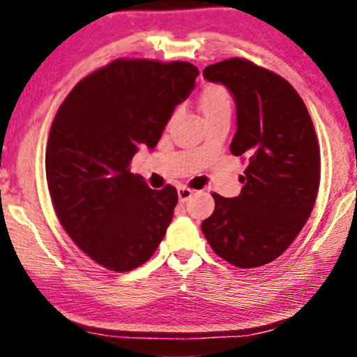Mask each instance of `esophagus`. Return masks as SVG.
Segmentation results:
<instances>
[{"mask_svg":"<svg viewBox=\"0 0 357 357\" xmlns=\"http://www.w3.org/2000/svg\"><path fill=\"white\" fill-rule=\"evenodd\" d=\"M192 195H193V190L187 189V187H179V189H178V198H179L181 203L189 202L190 198H192Z\"/></svg>","mask_w":357,"mask_h":357,"instance_id":"34e87169","label":"esophagus"}]
</instances>
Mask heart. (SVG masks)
Here are the masks:
<instances>
[{"label": "heart", "mask_w": 357, "mask_h": 357, "mask_svg": "<svg viewBox=\"0 0 357 357\" xmlns=\"http://www.w3.org/2000/svg\"><path fill=\"white\" fill-rule=\"evenodd\" d=\"M200 108L204 118L214 116V114L229 113L231 110V100L225 88L222 86H208L200 96Z\"/></svg>", "instance_id": "b5f03b06"}]
</instances>
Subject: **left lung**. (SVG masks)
I'll list each match as a JSON object with an SVG mask.
<instances>
[{
  "mask_svg": "<svg viewBox=\"0 0 357 357\" xmlns=\"http://www.w3.org/2000/svg\"><path fill=\"white\" fill-rule=\"evenodd\" d=\"M236 105L229 151L249 160L241 195L214 193L202 231L220 258L258 268L279 258L310 217L319 185V148L310 114L294 88L274 72L231 58L203 70Z\"/></svg>",
  "mask_w": 357,
  "mask_h": 357,
  "instance_id": "8db88e82",
  "label": "left lung"
}]
</instances>
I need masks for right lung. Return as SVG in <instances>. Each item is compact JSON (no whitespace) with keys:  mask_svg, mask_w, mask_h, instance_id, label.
I'll use <instances>...</instances> for the list:
<instances>
[{"mask_svg":"<svg viewBox=\"0 0 357 357\" xmlns=\"http://www.w3.org/2000/svg\"><path fill=\"white\" fill-rule=\"evenodd\" d=\"M198 74L184 61L118 59L77 83L53 119L52 203L70 239L107 269L138 268L165 236L178 192L149 189L129 164L142 144L155 148Z\"/></svg>","mask_w":357,"mask_h":357,"instance_id":"add662e5","label":"right lung"}]
</instances>
